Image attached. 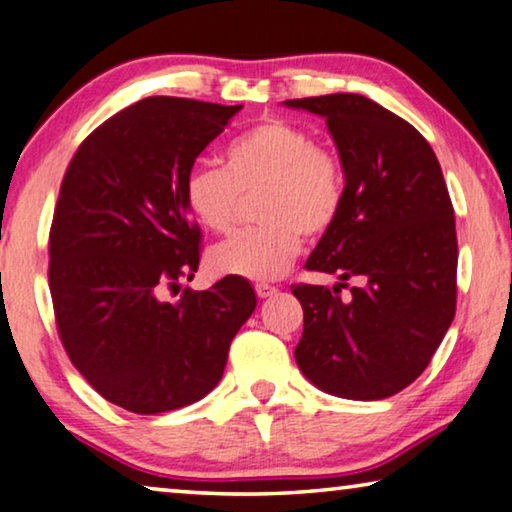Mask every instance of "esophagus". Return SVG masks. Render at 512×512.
<instances>
[{"label": "esophagus", "mask_w": 512, "mask_h": 512, "mask_svg": "<svg viewBox=\"0 0 512 512\" xmlns=\"http://www.w3.org/2000/svg\"><path fill=\"white\" fill-rule=\"evenodd\" d=\"M276 290L274 286H270V283H256V295L261 297V299H267V297H272V295H276Z\"/></svg>", "instance_id": "1"}]
</instances>
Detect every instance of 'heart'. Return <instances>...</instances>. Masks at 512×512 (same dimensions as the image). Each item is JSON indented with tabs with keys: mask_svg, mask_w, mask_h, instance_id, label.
<instances>
[{
	"mask_svg": "<svg viewBox=\"0 0 512 512\" xmlns=\"http://www.w3.org/2000/svg\"><path fill=\"white\" fill-rule=\"evenodd\" d=\"M254 195L263 222L213 245L208 265L217 274L270 281L295 263L304 233L320 238L338 220L345 174L313 133L270 117L226 145L224 167H192L183 188L192 217L215 233L229 231L242 197Z\"/></svg>",
	"mask_w": 512,
	"mask_h": 512,
	"instance_id": "1",
	"label": "heart"
}]
</instances>
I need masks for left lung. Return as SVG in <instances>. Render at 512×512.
<instances>
[{
  "instance_id": "obj_1",
  "label": "left lung",
  "mask_w": 512,
  "mask_h": 512,
  "mask_svg": "<svg viewBox=\"0 0 512 512\" xmlns=\"http://www.w3.org/2000/svg\"><path fill=\"white\" fill-rule=\"evenodd\" d=\"M326 120L345 172L340 215L306 267L333 290L295 286L301 374L329 395H397L429 365L456 313V220L438 158L413 124L354 92L288 99ZM349 278L359 286L345 298Z\"/></svg>"
}]
</instances>
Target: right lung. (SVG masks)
I'll return each instance as SVG.
<instances>
[{
	"instance_id": "1",
	"label": "right lung",
	"mask_w": 512,
	"mask_h": 512,
	"mask_svg": "<svg viewBox=\"0 0 512 512\" xmlns=\"http://www.w3.org/2000/svg\"><path fill=\"white\" fill-rule=\"evenodd\" d=\"M240 108L142 99L81 142L61 183L49 233L58 333L83 379L131 413L206 397L256 308L240 276L167 299L199 267L186 177Z\"/></svg>"
}]
</instances>
